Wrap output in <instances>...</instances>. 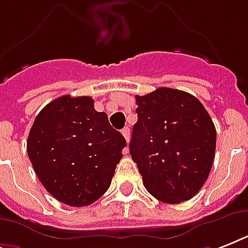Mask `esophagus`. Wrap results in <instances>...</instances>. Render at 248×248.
I'll return each mask as SVG.
<instances>
[{
    "label": "esophagus",
    "mask_w": 248,
    "mask_h": 248,
    "mask_svg": "<svg viewBox=\"0 0 248 248\" xmlns=\"http://www.w3.org/2000/svg\"><path fill=\"white\" fill-rule=\"evenodd\" d=\"M122 135L124 136V139H126V141H130V128L128 127H124V130H122Z\"/></svg>",
    "instance_id": "1"
}]
</instances>
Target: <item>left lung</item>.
Segmentation results:
<instances>
[{"label":"left lung","instance_id":"8db88e82","mask_svg":"<svg viewBox=\"0 0 248 248\" xmlns=\"http://www.w3.org/2000/svg\"><path fill=\"white\" fill-rule=\"evenodd\" d=\"M138 122L130 155L152 196L180 203L200 192L211 171L216 130L198 99L180 90L159 87L136 95Z\"/></svg>","mask_w":248,"mask_h":248}]
</instances>
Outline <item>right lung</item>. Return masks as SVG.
I'll list each match as a JSON object with an SVG mask.
<instances>
[{
    "label": "right lung",
    "instance_id": "add662e5",
    "mask_svg": "<svg viewBox=\"0 0 248 248\" xmlns=\"http://www.w3.org/2000/svg\"><path fill=\"white\" fill-rule=\"evenodd\" d=\"M126 140L93 97L69 95L48 103L33 122L27 152L45 189L60 202L82 207L112 183Z\"/></svg>",
    "mask_w": 248,
    "mask_h": 248
}]
</instances>
